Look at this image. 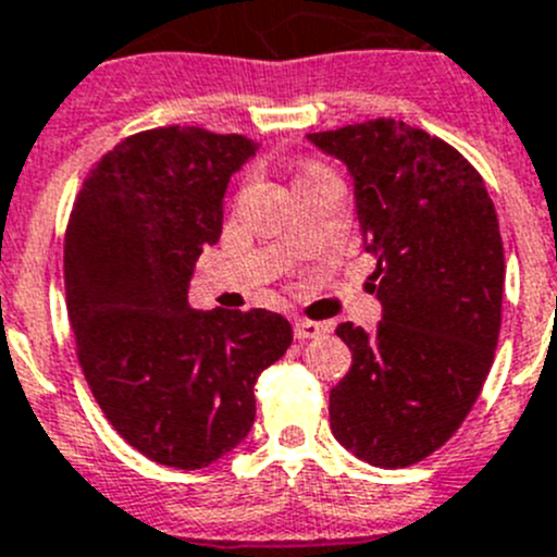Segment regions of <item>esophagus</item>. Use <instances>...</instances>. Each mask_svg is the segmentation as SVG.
Here are the masks:
<instances>
[{
  "label": "esophagus",
  "mask_w": 557,
  "mask_h": 557,
  "mask_svg": "<svg viewBox=\"0 0 557 557\" xmlns=\"http://www.w3.org/2000/svg\"><path fill=\"white\" fill-rule=\"evenodd\" d=\"M327 331V325L322 322H311V320H295V338L306 342V338H317Z\"/></svg>",
  "instance_id": "obj_1"
}]
</instances>
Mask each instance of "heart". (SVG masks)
<instances>
[{"instance_id":"1","label":"heart","mask_w":557,"mask_h":557,"mask_svg":"<svg viewBox=\"0 0 557 557\" xmlns=\"http://www.w3.org/2000/svg\"><path fill=\"white\" fill-rule=\"evenodd\" d=\"M311 172H320V169H317V166H311V169H306V172H304V177H306V174H311Z\"/></svg>"}]
</instances>
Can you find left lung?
Segmentation results:
<instances>
[{
	"instance_id": "1",
	"label": "left lung",
	"mask_w": 557,
	"mask_h": 557,
	"mask_svg": "<svg viewBox=\"0 0 557 557\" xmlns=\"http://www.w3.org/2000/svg\"><path fill=\"white\" fill-rule=\"evenodd\" d=\"M309 141L352 177L383 304L372 333L336 327L352 367L331 391V429L363 462L407 468L462 426L490 374L506 282L495 205L462 152L399 120Z\"/></svg>"
}]
</instances>
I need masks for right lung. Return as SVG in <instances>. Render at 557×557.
Returning a JSON list of instances; mask_svg holds the SVG:
<instances>
[{
    "mask_svg": "<svg viewBox=\"0 0 557 557\" xmlns=\"http://www.w3.org/2000/svg\"><path fill=\"white\" fill-rule=\"evenodd\" d=\"M253 152L237 134L141 131L95 163L67 221L84 377L111 426L166 468H208L240 446L257 377L293 344L275 311L188 306L196 259L221 237L226 185Z\"/></svg>",
    "mask_w": 557,
    "mask_h": 557,
    "instance_id": "1",
    "label": "right lung"
}]
</instances>
